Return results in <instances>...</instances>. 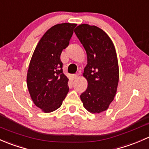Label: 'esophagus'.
Listing matches in <instances>:
<instances>
[{
	"instance_id": "34e87169",
	"label": "esophagus",
	"mask_w": 149,
	"mask_h": 149,
	"mask_svg": "<svg viewBox=\"0 0 149 149\" xmlns=\"http://www.w3.org/2000/svg\"><path fill=\"white\" fill-rule=\"evenodd\" d=\"M78 77H79V74H73L72 77H73V79H77Z\"/></svg>"
}]
</instances>
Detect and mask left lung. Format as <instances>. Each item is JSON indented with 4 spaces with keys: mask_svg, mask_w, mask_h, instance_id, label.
Segmentation results:
<instances>
[{
    "mask_svg": "<svg viewBox=\"0 0 149 149\" xmlns=\"http://www.w3.org/2000/svg\"><path fill=\"white\" fill-rule=\"evenodd\" d=\"M74 31L87 56L83 72L87 88L81 94V100L87 111L100 113L108 110L117 92L119 67L116 49L108 35L95 26L80 24Z\"/></svg>",
    "mask_w": 149,
    "mask_h": 149,
    "instance_id": "1",
    "label": "left lung"
}]
</instances>
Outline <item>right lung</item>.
<instances>
[{
  "instance_id": "add662e5",
  "label": "right lung",
  "mask_w": 149,
  "mask_h": 149,
  "mask_svg": "<svg viewBox=\"0 0 149 149\" xmlns=\"http://www.w3.org/2000/svg\"><path fill=\"white\" fill-rule=\"evenodd\" d=\"M76 24H56L43 35L31 59L27 87L35 105L51 113L62 105L69 92V79L62 70L60 55L70 44Z\"/></svg>"
}]
</instances>
